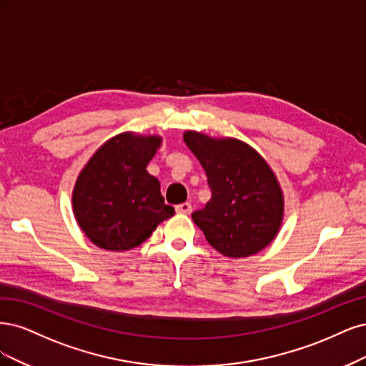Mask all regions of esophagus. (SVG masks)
Returning a JSON list of instances; mask_svg holds the SVG:
<instances>
[{"label": "esophagus", "mask_w": 366, "mask_h": 366, "mask_svg": "<svg viewBox=\"0 0 366 366\" xmlns=\"http://www.w3.org/2000/svg\"><path fill=\"white\" fill-rule=\"evenodd\" d=\"M192 209L193 208H192L190 202H184V204L176 205V213H179V214H190Z\"/></svg>", "instance_id": "1"}]
</instances>
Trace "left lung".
I'll return each mask as SVG.
<instances>
[{"label": "left lung", "instance_id": "left-lung-1", "mask_svg": "<svg viewBox=\"0 0 366 366\" xmlns=\"http://www.w3.org/2000/svg\"><path fill=\"white\" fill-rule=\"evenodd\" d=\"M184 141L207 173L211 199L193 222L220 254H257L275 239L282 220V193L267 162L234 138L214 139L188 131Z\"/></svg>", "mask_w": 366, "mask_h": 366}]
</instances>
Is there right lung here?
<instances>
[{
  "label": "right lung",
  "mask_w": 366,
  "mask_h": 366,
  "mask_svg": "<svg viewBox=\"0 0 366 366\" xmlns=\"http://www.w3.org/2000/svg\"><path fill=\"white\" fill-rule=\"evenodd\" d=\"M159 144V137L117 135L80 172L73 192L74 216L102 249H132L174 214V208L164 204L159 181L146 170Z\"/></svg>",
  "instance_id": "right-lung-1"
}]
</instances>
